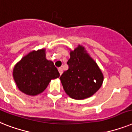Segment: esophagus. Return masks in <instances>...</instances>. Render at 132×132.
Segmentation results:
<instances>
[{"label":"esophagus","instance_id":"1","mask_svg":"<svg viewBox=\"0 0 132 132\" xmlns=\"http://www.w3.org/2000/svg\"><path fill=\"white\" fill-rule=\"evenodd\" d=\"M58 71H59V72H60V75H62V72H63V70H62V68H58Z\"/></svg>","mask_w":132,"mask_h":132}]
</instances>
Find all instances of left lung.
I'll list each match as a JSON object with an SVG mask.
<instances>
[{"mask_svg":"<svg viewBox=\"0 0 132 132\" xmlns=\"http://www.w3.org/2000/svg\"><path fill=\"white\" fill-rule=\"evenodd\" d=\"M70 54V58L67 62L68 69L60 78L63 88L73 99L91 97L102 86L103 74L83 46L78 45Z\"/></svg>","mask_w":132,"mask_h":132,"instance_id":"left-lung-1","label":"left lung"}]
</instances>
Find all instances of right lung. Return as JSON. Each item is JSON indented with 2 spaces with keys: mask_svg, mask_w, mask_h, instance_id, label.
Returning <instances> with one entry per match:
<instances>
[{
  "mask_svg": "<svg viewBox=\"0 0 132 132\" xmlns=\"http://www.w3.org/2000/svg\"><path fill=\"white\" fill-rule=\"evenodd\" d=\"M45 49L32 51L14 66L13 76L18 89L26 95L36 96L43 92L51 79L60 77L52 61L46 59Z\"/></svg>",
  "mask_w": 132,
  "mask_h": 132,
  "instance_id": "add662e5",
  "label": "right lung"
}]
</instances>
